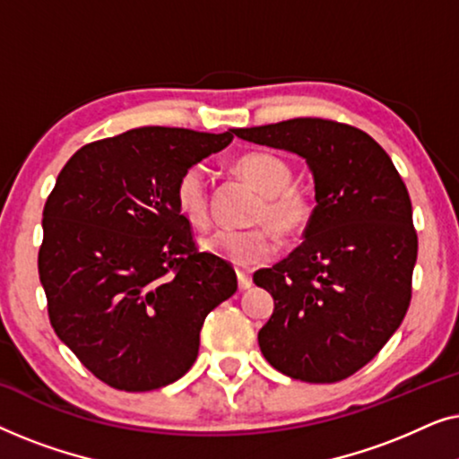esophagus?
<instances>
[{"instance_id":"esophagus-1","label":"esophagus","mask_w":459,"mask_h":459,"mask_svg":"<svg viewBox=\"0 0 459 459\" xmlns=\"http://www.w3.org/2000/svg\"><path fill=\"white\" fill-rule=\"evenodd\" d=\"M238 286H240V290H248V288L253 286L250 272H242V269H238Z\"/></svg>"}]
</instances>
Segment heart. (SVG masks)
<instances>
[{
	"mask_svg": "<svg viewBox=\"0 0 459 459\" xmlns=\"http://www.w3.org/2000/svg\"><path fill=\"white\" fill-rule=\"evenodd\" d=\"M234 171L261 194L253 212V223L261 225L242 231L217 230L200 244L206 253L238 267H253L275 253V231L284 238H297L309 228L313 203L303 190L290 186L292 169L275 154H244L234 162ZM175 200L181 215L192 225L204 228L209 223V181L203 165H194L181 173L175 186Z\"/></svg>",
	"mask_w": 459,
	"mask_h": 459,
	"instance_id": "b5f03b06",
	"label": "heart"
}]
</instances>
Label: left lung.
Listing matches in <instances>:
<instances>
[{
	"instance_id": "1",
	"label": "left lung",
	"mask_w": 459,
	"mask_h": 459,
	"mask_svg": "<svg viewBox=\"0 0 459 459\" xmlns=\"http://www.w3.org/2000/svg\"><path fill=\"white\" fill-rule=\"evenodd\" d=\"M231 134L305 159L316 186L305 242L253 275L273 297L261 353L294 380L349 378L397 332L411 300L418 236L403 179L351 125L290 118Z\"/></svg>"
}]
</instances>
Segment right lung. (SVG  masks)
<instances>
[{"instance_id": "right-lung-1", "label": "right lung", "mask_w": 459, "mask_h": 459, "mask_svg": "<svg viewBox=\"0 0 459 459\" xmlns=\"http://www.w3.org/2000/svg\"><path fill=\"white\" fill-rule=\"evenodd\" d=\"M234 134L140 127L87 143L46 209L39 280L52 328L118 391H154L198 357L209 313L236 292L234 267L198 253L175 186Z\"/></svg>"}]
</instances>
